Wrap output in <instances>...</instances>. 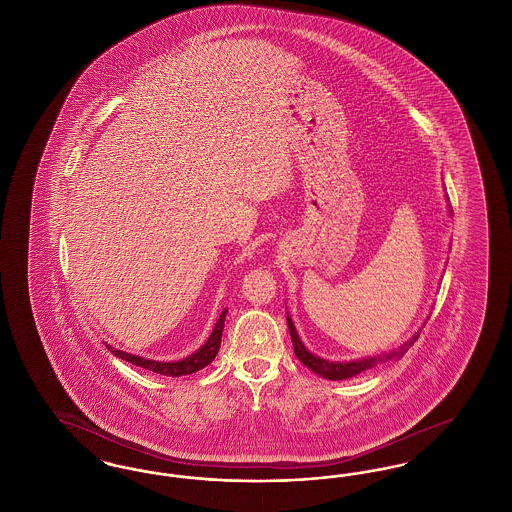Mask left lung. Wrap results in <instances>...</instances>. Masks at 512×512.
<instances>
[{
  "label": "left lung",
  "mask_w": 512,
  "mask_h": 512,
  "mask_svg": "<svg viewBox=\"0 0 512 512\" xmlns=\"http://www.w3.org/2000/svg\"><path fill=\"white\" fill-rule=\"evenodd\" d=\"M445 199L449 201L447 195H445ZM447 207H449V217H451V215H453L451 205H447ZM286 320H288V328H290V336H292L295 357L301 361V365L307 366L309 370H313L320 378H326V380H345V378H353V376H357V374H361V372H365V370H370V368H374V366L382 365V363L399 361V359L409 351V347L413 345L414 341L418 340L420 330H422V328H418L409 340L403 341L399 347H395V349H391V351H384V353H380V355L361 357V359H353V361H330V359L318 357V355L311 353V351L307 349V345L303 343V340H301L299 334H297V328H295V324H293L290 313H286Z\"/></svg>",
  "instance_id": "obj_1"
}]
</instances>
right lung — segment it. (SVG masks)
I'll return each instance as SVG.
<instances>
[{
	"mask_svg": "<svg viewBox=\"0 0 512 512\" xmlns=\"http://www.w3.org/2000/svg\"><path fill=\"white\" fill-rule=\"evenodd\" d=\"M226 313L228 309H222L220 317L215 322V328L213 332L209 334L207 341L195 349L192 355L180 359V361H153V359H146V357H140V355H132V353H126L121 351L117 347H111L109 343H105V347L122 361L126 363H132V365L140 366V368H146L151 372H157V374H163V376H172V378H178V376H188V374H194L197 370L205 368L207 365L213 363V359L217 357L220 349V338H222V330H224V320H226Z\"/></svg>",
	"mask_w": 512,
	"mask_h": 512,
	"instance_id": "add662e5",
	"label": "right lung"
}]
</instances>
